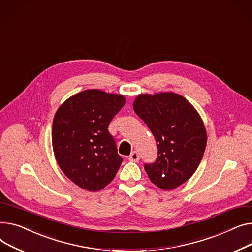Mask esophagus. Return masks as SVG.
<instances>
[{"label": "esophagus", "instance_id": "esophagus-1", "mask_svg": "<svg viewBox=\"0 0 252 252\" xmlns=\"http://www.w3.org/2000/svg\"><path fill=\"white\" fill-rule=\"evenodd\" d=\"M129 160L131 161H138L139 160V154L137 152H133L130 156H129Z\"/></svg>", "mask_w": 252, "mask_h": 252}]
</instances>
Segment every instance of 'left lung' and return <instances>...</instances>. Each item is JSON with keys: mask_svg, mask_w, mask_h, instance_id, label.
Masks as SVG:
<instances>
[{"mask_svg": "<svg viewBox=\"0 0 252 252\" xmlns=\"http://www.w3.org/2000/svg\"><path fill=\"white\" fill-rule=\"evenodd\" d=\"M133 109L155 136L158 158L144 170L162 190L186 182L199 166L206 146V131L194 107L174 93L139 94Z\"/></svg>", "mask_w": 252, "mask_h": 252, "instance_id": "1", "label": "left lung"}]
</instances>
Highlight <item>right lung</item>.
Segmentation results:
<instances>
[{
	"instance_id": "obj_1",
	"label": "right lung",
	"mask_w": 252,
	"mask_h": 252,
	"mask_svg": "<svg viewBox=\"0 0 252 252\" xmlns=\"http://www.w3.org/2000/svg\"><path fill=\"white\" fill-rule=\"evenodd\" d=\"M124 105L121 94L87 90L69 97L56 112L52 129L55 158L77 186L98 191L115 178L123 158L108 128Z\"/></svg>"
}]
</instances>
